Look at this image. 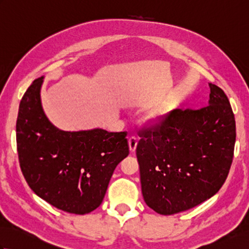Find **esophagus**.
<instances>
[{"mask_svg":"<svg viewBox=\"0 0 249 249\" xmlns=\"http://www.w3.org/2000/svg\"><path fill=\"white\" fill-rule=\"evenodd\" d=\"M137 143H138V141H137L136 137H130V138L128 139V145H129L130 152H135L136 151Z\"/></svg>","mask_w":249,"mask_h":249,"instance_id":"34e87169","label":"esophagus"}]
</instances>
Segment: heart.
<instances>
[{"label": "heart", "mask_w": 249, "mask_h": 249, "mask_svg": "<svg viewBox=\"0 0 249 249\" xmlns=\"http://www.w3.org/2000/svg\"><path fill=\"white\" fill-rule=\"evenodd\" d=\"M150 119H151L152 121H154V122L160 121V114H157V113H152V114L150 115Z\"/></svg>", "instance_id": "heart-1"}]
</instances>
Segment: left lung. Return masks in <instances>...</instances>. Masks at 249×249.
Wrapping results in <instances>:
<instances>
[{
  "instance_id": "1",
  "label": "left lung",
  "mask_w": 249,
  "mask_h": 249,
  "mask_svg": "<svg viewBox=\"0 0 249 249\" xmlns=\"http://www.w3.org/2000/svg\"><path fill=\"white\" fill-rule=\"evenodd\" d=\"M209 105L171 111L139 131L136 154L145 203L161 215L195 208L218 192L230 170L235 120L225 92L209 83Z\"/></svg>"
}]
</instances>
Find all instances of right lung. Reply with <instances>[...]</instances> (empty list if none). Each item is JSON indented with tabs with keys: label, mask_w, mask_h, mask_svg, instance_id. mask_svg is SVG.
Returning <instances> with one entry per match:
<instances>
[{
	"label": "right lung",
	"mask_w": 249,
	"mask_h": 249,
	"mask_svg": "<svg viewBox=\"0 0 249 249\" xmlns=\"http://www.w3.org/2000/svg\"><path fill=\"white\" fill-rule=\"evenodd\" d=\"M44 77L20 102L16 124L21 171L33 192L56 209L88 214L103 202L115 167L129 154L126 131L102 128L65 131L41 106Z\"/></svg>",
	"instance_id": "1"
}]
</instances>
